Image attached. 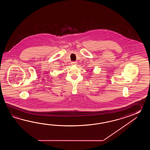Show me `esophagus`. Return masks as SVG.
<instances>
[{
    "mask_svg": "<svg viewBox=\"0 0 150 150\" xmlns=\"http://www.w3.org/2000/svg\"><path fill=\"white\" fill-rule=\"evenodd\" d=\"M71 65H76V63L75 62H71Z\"/></svg>",
    "mask_w": 150,
    "mask_h": 150,
    "instance_id": "34e87169",
    "label": "esophagus"
}]
</instances>
